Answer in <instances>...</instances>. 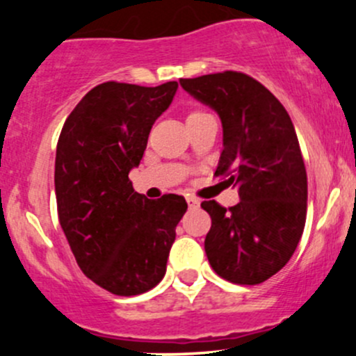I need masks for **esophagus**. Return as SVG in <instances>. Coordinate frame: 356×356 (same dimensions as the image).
I'll return each mask as SVG.
<instances>
[{"mask_svg":"<svg viewBox=\"0 0 356 356\" xmlns=\"http://www.w3.org/2000/svg\"><path fill=\"white\" fill-rule=\"evenodd\" d=\"M186 201H187V206H189V209H197L199 206H201V201H199V199H195V197H186Z\"/></svg>","mask_w":356,"mask_h":356,"instance_id":"esophagus-1","label":"esophagus"}]
</instances>
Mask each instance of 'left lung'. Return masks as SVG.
I'll list each match as a JSON object with an SVG mask.
<instances>
[{
    "instance_id": "1",
    "label": "left lung",
    "mask_w": 356,
    "mask_h": 356,
    "mask_svg": "<svg viewBox=\"0 0 356 356\" xmlns=\"http://www.w3.org/2000/svg\"><path fill=\"white\" fill-rule=\"evenodd\" d=\"M181 87L218 113L222 154L216 175L227 177L241 201H204L212 226L204 241L216 273L236 284H259L291 259L306 220L308 181L286 108L246 73L181 79Z\"/></svg>"
}]
</instances>
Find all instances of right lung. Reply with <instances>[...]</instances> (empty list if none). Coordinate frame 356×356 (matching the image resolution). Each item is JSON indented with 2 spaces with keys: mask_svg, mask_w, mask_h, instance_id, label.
Segmentation results:
<instances>
[{
  "mask_svg": "<svg viewBox=\"0 0 356 356\" xmlns=\"http://www.w3.org/2000/svg\"><path fill=\"white\" fill-rule=\"evenodd\" d=\"M177 87L105 81L61 129L55 159L60 226L83 275L113 295H140L161 283L175 226L187 211L182 195L152 201L129 179Z\"/></svg>",
  "mask_w": 356,
  "mask_h": 356,
  "instance_id": "1",
  "label": "right lung"
}]
</instances>
